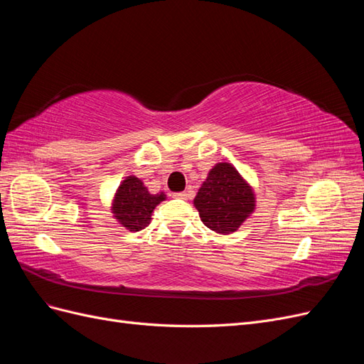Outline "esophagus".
I'll return each instance as SVG.
<instances>
[{
  "label": "esophagus",
  "mask_w": 364,
  "mask_h": 364,
  "mask_svg": "<svg viewBox=\"0 0 364 364\" xmlns=\"http://www.w3.org/2000/svg\"><path fill=\"white\" fill-rule=\"evenodd\" d=\"M174 197H176V199L186 200V199H188V197H190V194H188V193H176V194H174Z\"/></svg>",
  "instance_id": "obj_1"
}]
</instances>
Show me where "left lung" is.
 I'll return each mask as SVG.
<instances>
[{
    "mask_svg": "<svg viewBox=\"0 0 364 364\" xmlns=\"http://www.w3.org/2000/svg\"><path fill=\"white\" fill-rule=\"evenodd\" d=\"M193 203L206 228L229 235L255 213L257 196L232 164L217 162L209 170Z\"/></svg>",
    "mask_w": 364,
    "mask_h": 364,
    "instance_id": "left-lung-1",
    "label": "left lung"
}]
</instances>
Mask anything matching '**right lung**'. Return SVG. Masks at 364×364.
<instances>
[{"mask_svg":"<svg viewBox=\"0 0 364 364\" xmlns=\"http://www.w3.org/2000/svg\"><path fill=\"white\" fill-rule=\"evenodd\" d=\"M165 199V193L151 194L144 182L132 174L126 176L117 188L111 202V213L121 226L130 232H138L150 225L153 211Z\"/></svg>","mask_w":364,"mask_h":364,"instance_id":"right-lung-1","label":"right lung"}]
</instances>
